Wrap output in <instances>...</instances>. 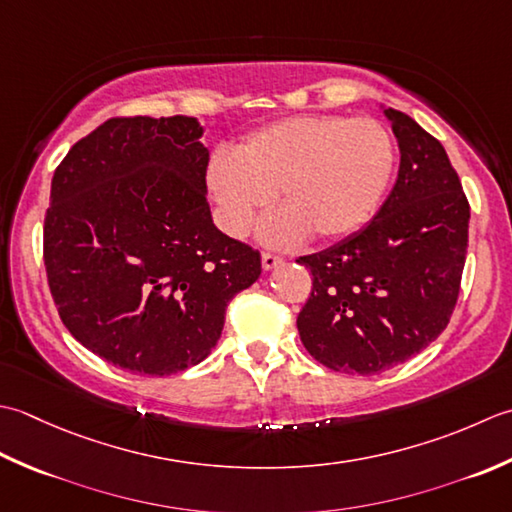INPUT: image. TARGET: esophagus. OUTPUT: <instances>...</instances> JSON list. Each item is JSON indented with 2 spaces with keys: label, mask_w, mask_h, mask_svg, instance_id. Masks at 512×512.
<instances>
[{
  "label": "esophagus",
  "mask_w": 512,
  "mask_h": 512,
  "mask_svg": "<svg viewBox=\"0 0 512 512\" xmlns=\"http://www.w3.org/2000/svg\"><path fill=\"white\" fill-rule=\"evenodd\" d=\"M280 263H283V258H278L276 254L263 252V269H265V271H271L274 267H278Z\"/></svg>",
  "instance_id": "34e87169"
}]
</instances>
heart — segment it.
<instances>
[{
    "mask_svg": "<svg viewBox=\"0 0 512 512\" xmlns=\"http://www.w3.org/2000/svg\"><path fill=\"white\" fill-rule=\"evenodd\" d=\"M395 165L389 130L373 119L302 114L249 134L236 154H216L207 183L221 223L241 236L274 201L283 210L265 218L258 238L289 247L314 234L338 241L369 221Z\"/></svg>",
    "mask_w": 512,
    "mask_h": 512,
    "instance_id": "heart-1",
    "label": "heart"
}]
</instances>
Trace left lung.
Here are the masks:
<instances>
[{"label":"left lung","instance_id":"obj_1","mask_svg":"<svg viewBox=\"0 0 512 512\" xmlns=\"http://www.w3.org/2000/svg\"><path fill=\"white\" fill-rule=\"evenodd\" d=\"M380 108L400 148L391 194L360 232L298 258L314 278L300 340L340 373H382L429 347L453 314L468 247L471 207L442 143Z\"/></svg>","mask_w":512,"mask_h":512}]
</instances>
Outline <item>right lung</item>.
Masks as SVG:
<instances>
[{"label":"right lung","mask_w":512,"mask_h":512,"mask_svg":"<svg viewBox=\"0 0 512 512\" xmlns=\"http://www.w3.org/2000/svg\"><path fill=\"white\" fill-rule=\"evenodd\" d=\"M194 117L110 119L52 176L48 285L68 331L130 373L172 375L210 356L260 254L207 203L210 150Z\"/></svg>","instance_id":"obj_1"}]
</instances>
